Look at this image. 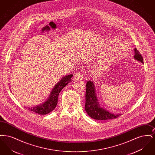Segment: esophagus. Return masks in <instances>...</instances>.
I'll return each mask as SVG.
<instances>
[{"instance_id":"1","label":"esophagus","mask_w":155,"mask_h":155,"mask_svg":"<svg viewBox=\"0 0 155 155\" xmlns=\"http://www.w3.org/2000/svg\"><path fill=\"white\" fill-rule=\"evenodd\" d=\"M74 77L76 80H82L83 79V75L81 73H77L74 75Z\"/></svg>"}]
</instances>
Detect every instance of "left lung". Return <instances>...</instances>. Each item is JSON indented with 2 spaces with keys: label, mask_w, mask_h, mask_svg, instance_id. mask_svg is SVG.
<instances>
[{
  "label": "left lung",
  "mask_w": 155,
  "mask_h": 155,
  "mask_svg": "<svg viewBox=\"0 0 155 155\" xmlns=\"http://www.w3.org/2000/svg\"><path fill=\"white\" fill-rule=\"evenodd\" d=\"M134 58L142 63H143L142 56L137 48L134 49ZM85 109L89 117L97 120L113 119L118 117L121 114L111 113L101 106L96 95L95 84L91 81H88L87 82Z\"/></svg>",
  "instance_id": "8db88e82"
}]
</instances>
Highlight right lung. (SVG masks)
<instances>
[{"instance_id": "add662e5", "label": "right lung", "mask_w": 155, "mask_h": 155, "mask_svg": "<svg viewBox=\"0 0 155 155\" xmlns=\"http://www.w3.org/2000/svg\"><path fill=\"white\" fill-rule=\"evenodd\" d=\"M73 75L72 74H69L62 77V78H61L60 80L57 82L54 87L53 88L49 96L44 103L31 107H25L31 111L35 112L41 115L47 114L51 112L56 107L59 93L62 90V89L65 87L69 82L71 81V78L73 77Z\"/></svg>"}]
</instances>
